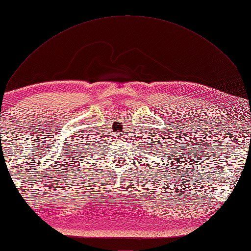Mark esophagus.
Here are the masks:
<instances>
[{
    "label": "esophagus",
    "mask_w": 251,
    "mask_h": 251,
    "mask_svg": "<svg viewBox=\"0 0 251 251\" xmlns=\"http://www.w3.org/2000/svg\"><path fill=\"white\" fill-rule=\"evenodd\" d=\"M115 137H117V139H123L124 134L122 132H117V133H115Z\"/></svg>",
    "instance_id": "obj_1"
}]
</instances>
